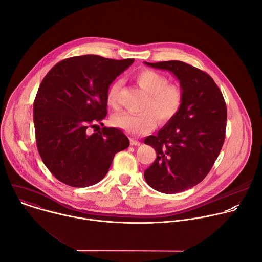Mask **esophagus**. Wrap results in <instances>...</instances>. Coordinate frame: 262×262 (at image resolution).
I'll list each match as a JSON object with an SVG mask.
<instances>
[{
    "instance_id": "1",
    "label": "esophagus",
    "mask_w": 262,
    "mask_h": 262,
    "mask_svg": "<svg viewBox=\"0 0 262 262\" xmlns=\"http://www.w3.org/2000/svg\"><path fill=\"white\" fill-rule=\"evenodd\" d=\"M141 143L139 142V141H136V140H134V139H130V145L132 146H139Z\"/></svg>"
}]
</instances>
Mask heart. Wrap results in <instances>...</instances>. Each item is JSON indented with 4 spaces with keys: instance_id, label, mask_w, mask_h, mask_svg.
I'll return each instance as SVG.
<instances>
[{
    "instance_id": "b5f03b06",
    "label": "heart",
    "mask_w": 262,
    "mask_h": 262,
    "mask_svg": "<svg viewBox=\"0 0 262 262\" xmlns=\"http://www.w3.org/2000/svg\"><path fill=\"white\" fill-rule=\"evenodd\" d=\"M135 80L147 93L142 106L144 112L138 114L129 112L119 113L113 117V123L128 134L138 136L151 132L157 126L158 119L162 123L173 119L182 103V91L178 85L169 84L168 78L164 74L151 69L139 71ZM120 88V80L110 85L106 92V100L110 105H118Z\"/></svg>"
}]
</instances>
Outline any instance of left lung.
Returning a JSON list of instances; mask_svg holds the SVG:
<instances>
[{"label": "left lung", "instance_id": "obj_1", "mask_svg": "<svg viewBox=\"0 0 262 262\" xmlns=\"http://www.w3.org/2000/svg\"><path fill=\"white\" fill-rule=\"evenodd\" d=\"M169 70L178 79L182 103L176 116L144 143L157 151L144 172L158 192L176 194L201 182L212 168L225 140L227 107L223 94L206 72L181 61L144 62Z\"/></svg>", "mask_w": 262, "mask_h": 262}]
</instances>
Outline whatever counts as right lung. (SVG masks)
Segmentation results:
<instances>
[{"instance_id":"1","label":"right lung","mask_w":262,"mask_h":262,"mask_svg":"<svg viewBox=\"0 0 262 262\" xmlns=\"http://www.w3.org/2000/svg\"><path fill=\"white\" fill-rule=\"evenodd\" d=\"M134 61L71 57L57 63L42 80L33 105L36 144L42 162L61 182L73 188L99 182L114 156L129 146L116 127L93 134L89 127L105 118L107 89Z\"/></svg>"}]
</instances>
